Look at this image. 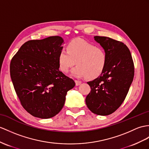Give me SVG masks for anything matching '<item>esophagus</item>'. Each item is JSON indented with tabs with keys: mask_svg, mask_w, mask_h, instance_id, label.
<instances>
[{
	"mask_svg": "<svg viewBox=\"0 0 149 149\" xmlns=\"http://www.w3.org/2000/svg\"><path fill=\"white\" fill-rule=\"evenodd\" d=\"M74 81H75V83H76V85L77 86H78V85H79L81 83V82L80 81H79V80H74Z\"/></svg>",
	"mask_w": 149,
	"mask_h": 149,
	"instance_id": "esophagus-1",
	"label": "esophagus"
}]
</instances>
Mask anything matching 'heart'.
Returning <instances> with one entry per match:
<instances>
[{
    "label": "heart",
    "mask_w": 149,
    "mask_h": 149,
    "mask_svg": "<svg viewBox=\"0 0 149 149\" xmlns=\"http://www.w3.org/2000/svg\"><path fill=\"white\" fill-rule=\"evenodd\" d=\"M107 62V54L102 48L81 38L72 40L67 44L66 50H61L58 55V64L64 72H68L77 63L71 72L77 78L98 77L106 68Z\"/></svg>",
    "instance_id": "heart-1"
}]
</instances>
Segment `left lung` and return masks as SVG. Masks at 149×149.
I'll return each instance as SVG.
<instances>
[{
  "instance_id": "left-lung-1",
  "label": "left lung",
  "mask_w": 149,
  "mask_h": 149,
  "mask_svg": "<svg viewBox=\"0 0 149 149\" xmlns=\"http://www.w3.org/2000/svg\"><path fill=\"white\" fill-rule=\"evenodd\" d=\"M94 38L106 51L107 62L99 77L87 82L91 91L85 102L93 113L107 116L116 111L125 100L133 81L135 68L131 52L124 43L100 36Z\"/></svg>"
}]
</instances>
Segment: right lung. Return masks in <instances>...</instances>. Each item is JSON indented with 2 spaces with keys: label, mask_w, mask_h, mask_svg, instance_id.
Wrapping results in <instances>:
<instances>
[{
  "label": "right lung",
  "mask_w": 149,
  "mask_h": 149,
  "mask_svg": "<svg viewBox=\"0 0 149 149\" xmlns=\"http://www.w3.org/2000/svg\"><path fill=\"white\" fill-rule=\"evenodd\" d=\"M64 40L59 36L31 40L20 47L10 64L13 84L23 107L33 116L48 119L62 109L75 82L59 70Z\"/></svg>",
  "instance_id": "right-lung-1"
}]
</instances>
